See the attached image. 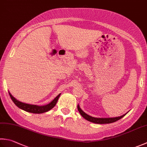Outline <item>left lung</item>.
Returning <instances> with one entry per match:
<instances>
[{
  "label": "left lung",
  "mask_w": 147,
  "mask_h": 147,
  "mask_svg": "<svg viewBox=\"0 0 147 147\" xmlns=\"http://www.w3.org/2000/svg\"><path fill=\"white\" fill-rule=\"evenodd\" d=\"M78 110L80 113L81 115L89 122H93L95 123H99V124H103V123H110L117 121V120L122 119V117H124L126 114L123 115L118 117L113 118H96L88 115L87 113H85L81 108H80L79 105H78Z\"/></svg>",
  "instance_id": "left-lung-1"
}]
</instances>
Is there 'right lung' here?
Listing matches in <instances>:
<instances>
[{
    "label": "right lung",
    "mask_w": 147,
    "mask_h": 147,
    "mask_svg": "<svg viewBox=\"0 0 147 147\" xmlns=\"http://www.w3.org/2000/svg\"><path fill=\"white\" fill-rule=\"evenodd\" d=\"M9 94L11 97V99L13 101L14 104L16 105V106L22 110H24L25 111L30 112V113H43L45 112H47L48 111H50L51 109H52L56 105L57 100H58L59 97L60 96V94H59L52 101L49 103V104L44 106H37V105H29L27 104V103L22 102L21 101H19L18 100L14 98V97L11 94V93L9 92Z\"/></svg>",
    "instance_id": "add662e5"
}]
</instances>
